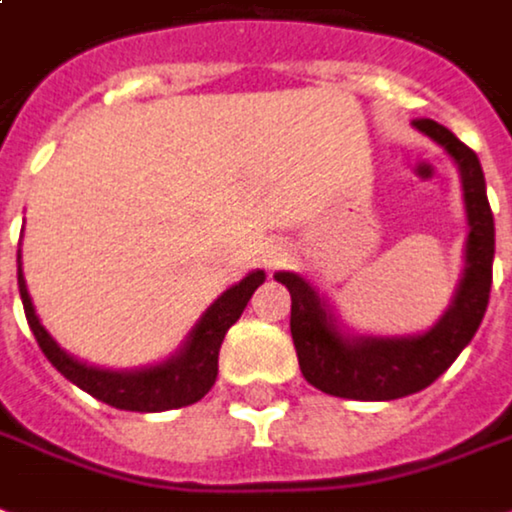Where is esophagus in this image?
<instances>
[{
    "instance_id": "1",
    "label": "esophagus",
    "mask_w": 512,
    "mask_h": 512,
    "mask_svg": "<svg viewBox=\"0 0 512 512\" xmlns=\"http://www.w3.org/2000/svg\"><path fill=\"white\" fill-rule=\"evenodd\" d=\"M289 259H292V245H289L286 240H278L275 245L267 248V253H264V264L272 267V270H275V267H281V264H286Z\"/></svg>"
}]
</instances>
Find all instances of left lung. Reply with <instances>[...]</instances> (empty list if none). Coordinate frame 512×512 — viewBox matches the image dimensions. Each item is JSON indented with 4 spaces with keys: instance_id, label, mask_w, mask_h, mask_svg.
Here are the masks:
<instances>
[{
    "instance_id": "1",
    "label": "left lung",
    "mask_w": 512,
    "mask_h": 512,
    "mask_svg": "<svg viewBox=\"0 0 512 512\" xmlns=\"http://www.w3.org/2000/svg\"><path fill=\"white\" fill-rule=\"evenodd\" d=\"M414 128L434 138L450 152L461 169L469 240L466 270L450 311L425 335L417 338H360L346 341L335 330L311 283L294 272H278L292 294V341L300 371L308 382L327 395L354 401H393L420 393L455 363L466 343L483 322L491 294L494 267V215L486 196V177L480 160L464 141L434 119H414Z\"/></svg>"
}]
</instances>
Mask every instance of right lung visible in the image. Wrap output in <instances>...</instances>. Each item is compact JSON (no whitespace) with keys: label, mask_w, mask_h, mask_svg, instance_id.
<instances>
[{"label":"right lung","mask_w":512,"mask_h":512,"mask_svg":"<svg viewBox=\"0 0 512 512\" xmlns=\"http://www.w3.org/2000/svg\"><path fill=\"white\" fill-rule=\"evenodd\" d=\"M261 283H264V272L256 270L245 281L231 286L229 292L220 294L218 300L210 305V311L201 316L196 330L190 333V341L185 343V349L177 357H171L155 368L117 374V371L89 368V365L78 363L59 349L54 338L43 330V324L37 322L35 308H32V300L26 292L24 275L18 267V292H21V302H24L26 322H29V330L35 333L37 346L48 357V363L92 398H98L114 409H128V412L179 409V406L196 404L199 398L210 393L215 376H218L220 343L229 333L231 324L240 319L245 305Z\"/></svg>","instance_id":"1"}]
</instances>
